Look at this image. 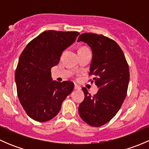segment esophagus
<instances>
[{
  "label": "esophagus",
  "mask_w": 149,
  "mask_h": 149,
  "mask_svg": "<svg viewBox=\"0 0 149 149\" xmlns=\"http://www.w3.org/2000/svg\"><path fill=\"white\" fill-rule=\"evenodd\" d=\"M81 86H79V85H77V84H75V85H74V89H76V90H80L81 89Z\"/></svg>",
  "instance_id": "obj_1"
}]
</instances>
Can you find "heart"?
Returning <instances> with one entry per match:
<instances>
[{
    "instance_id": "1",
    "label": "heart",
    "mask_w": 149,
    "mask_h": 149,
    "mask_svg": "<svg viewBox=\"0 0 149 149\" xmlns=\"http://www.w3.org/2000/svg\"><path fill=\"white\" fill-rule=\"evenodd\" d=\"M81 49H86V47H82V48H81Z\"/></svg>"
}]
</instances>
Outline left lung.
I'll use <instances>...</instances> for the list:
<instances>
[{
    "label": "left lung",
    "instance_id": "left-lung-1",
    "mask_svg": "<svg viewBox=\"0 0 149 149\" xmlns=\"http://www.w3.org/2000/svg\"><path fill=\"white\" fill-rule=\"evenodd\" d=\"M92 50L89 76L99 88L94 96L83 87L85 98L79 107V115L89 125L100 127L110 121L120 109L127 95L130 72L124 53L118 43L102 34L84 33L78 42ZM91 81V80H90Z\"/></svg>",
    "mask_w": 149,
    "mask_h": 149
}]
</instances>
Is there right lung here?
<instances>
[{
  "instance_id": "1",
  "label": "right lung",
  "mask_w": 149,
  "mask_h": 149,
  "mask_svg": "<svg viewBox=\"0 0 149 149\" xmlns=\"http://www.w3.org/2000/svg\"><path fill=\"white\" fill-rule=\"evenodd\" d=\"M78 35V31H43L21 54L15 72L17 95L31 119L46 122L55 118L73 91V82L52 80L51 68L58 65L63 51L74 42Z\"/></svg>"
}]
</instances>
